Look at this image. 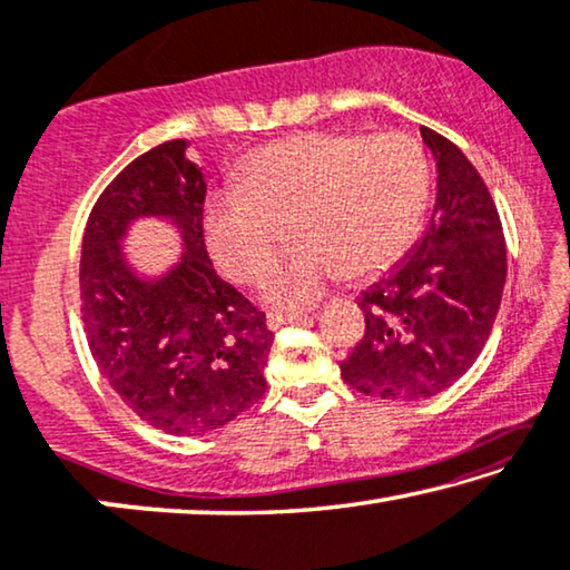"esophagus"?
Returning a JSON list of instances; mask_svg holds the SVG:
<instances>
[{"label": "esophagus", "instance_id": "obj_1", "mask_svg": "<svg viewBox=\"0 0 570 570\" xmlns=\"http://www.w3.org/2000/svg\"><path fill=\"white\" fill-rule=\"evenodd\" d=\"M299 320H307V312H268L266 317L271 330L292 325V322H299Z\"/></svg>", "mask_w": 570, "mask_h": 570}]
</instances>
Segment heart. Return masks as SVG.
Segmentation results:
<instances>
[{"label":"heart","instance_id":"heart-1","mask_svg":"<svg viewBox=\"0 0 570 570\" xmlns=\"http://www.w3.org/2000/svg\"><path fill=\"white\" fill-rule=\"evenodd\" d=\"M430 202V160L412 135L304 132L268 142L243 166L235 191L204 212L212 258L240 284H256L284 248L296 250L261 286L276 307L309 304L351 276H373L404 256Z\"/></svg>","mask_w":570,"mask_h":570}]
</instances>
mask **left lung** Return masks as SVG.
Here are the masks:
<instances>
[{
	"label": "left lung",
	"mask_w": 570,
	"mask_h": 570,
	"mask_svg": "<svg viewBox=\"0 0 570 570\" xmlns=\"http://www.w3.org/2000/svg\"><path fill=\"white\" fill-rule=\"evenodd\" d=\"M438 166V199L422 240L361 294L366 333L340 363L355 392L417 402L453 386L479 358L507 282L497 204L473 164L420 127Z\"/></svg>",
	"instance_id": "left-lung-1"
}]
</instances>
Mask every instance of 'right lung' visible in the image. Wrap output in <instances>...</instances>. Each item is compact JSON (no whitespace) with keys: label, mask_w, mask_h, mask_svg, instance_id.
I'll use <instances>...</instances> for the list:
<instances>
[{"label":"right lung","mask_w":570,"mask_h":570,"mask_svg":"<svg viewBox=\"0 0 570 570\" xmlns=\"http://www.w3.org/2000/svg\"><path fill=\"white\" fill-rule=\"evenodd\" d=\"M186 148H150L101 191L83 230L79 288L89 351L112 392L142 422L191 438L263 396L274 333L212 266L207 181ZM146 216L168 218L183 237V258L160 277L138 275L121 250L129 225Z\"/></svg>","instance_id":"right-lung-1"}]
</instances>
